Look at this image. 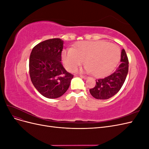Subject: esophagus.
<instances>
[{
  "label": "esophagus",
  "mask_w": 149,
  "mask_h": 149,
  "mask_svg": "<svg viewBox=\"0 0 149 149\" xmlns=\"http://www.w3.org/2000/svg\"><path fill=\"white\" fill-rule=\"evenodd\" d=\"M80 77L81 78H83V79H84L88 78V77H87L86 76H84V75H80Z\"/></svg>",
  "instance_id": "esophagus-1"
}]
</instances>
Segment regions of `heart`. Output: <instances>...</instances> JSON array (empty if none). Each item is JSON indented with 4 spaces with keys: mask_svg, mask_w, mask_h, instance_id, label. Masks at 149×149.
Here are the masks:
<instances>
[{
    "mask_svg": "<svg viewBox=\"0 0 149 149\" xmlns=\"http://www.w3.org/2000/svg\"><path fill=\"white\" fill-rule=\"evenodd\" d=\"M120 57L119 48L114 44L104 41L84 42L76 49L63 51L62 58L66 68L73 71L86 60L85 70L96 76L109 73L118 63Z\"/></svg>",
    "mask_w": 149,
    "mask_h": 149,
    "instance_id": "1",
    "label": "heart"
}]
</instances>
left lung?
Here are the masks:
<instances>
[{
	"label": "left lung",
	"instance_id": "obj_1",
	"mask_svg": "<svg viewBox=\"0 0 149 149\" xmlns=\"http://www.w3.org/2000/svg\"><path fill=\"white\" fill-rule=\"evenodd\" d=\"M121 63L111 74L96 79V85L89 89L91 95L97 100H107L118 93L124 84L129 70V60L124 49L121 52Z\"/></svg>",
	"mask_w": 149,
	"mask_h": 149
}]
</instances>
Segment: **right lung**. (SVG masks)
<instances>
[{"instance_id": "obj_1", "label": "right lung", "mask_w": 149, "mask_h": 149, "mask_svg": "<svg viewBox=\"0 0 149 149\" xmlns=\"http://www.w3.org/2000/svg\"><path fill=\"white\" fill-rule=\"evenodd\" d=\"M63 42L60 38L48 39L35 46L29 59L31 82L43 96L55 99L68 89L73 75L61 64Z\"/></svg>"}]
</instances>
